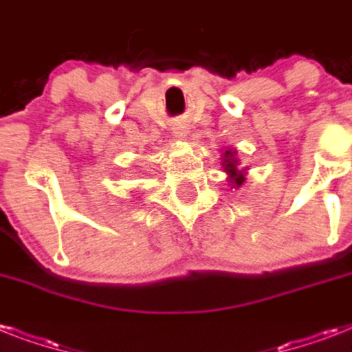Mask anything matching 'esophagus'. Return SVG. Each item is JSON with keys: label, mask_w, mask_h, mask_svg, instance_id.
I'll use <instances>...</instances> for the list:
<instances>
[{"label": "esophagus", "mask_w": 352, "mask_h": 352, "mask_svg": "<svg viewBox=\"0 0 352 352\" xmlns=\"http://www.w3.org/2000/svg\"><path fill=\"white\" fill-rule=\"evenodd\" d=\"M173 135H175L177 138L186 137V129H182V127H173Z\"/></svg>", "instance_id": "esophagus-1"}]
</instances>
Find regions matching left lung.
<instances>
[{
    "instance_id": "8db88e82",
    "label": "left lung",
    "mask_w": 352,
    "mask_h": 352,
    "mask_svg": "<svg viewBox=\"0 0 352 352\" xmlns=\"http://www.w3.org/2000/svg\"><path fill=\"white\" fill-rule=\"evenodd\" d=\"M223 166H225V171L230 175V181L234 182L235 186L239 188L245 181V175L237 170V160H235L234 153L232 151H225V157H223Z\"/></svg>"
}]
</instances>
